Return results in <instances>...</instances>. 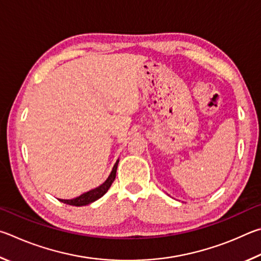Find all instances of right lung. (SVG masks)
<instances>
[{
  "mask_svg": "<svg viewBox=\"0 0 261 261\" xmlns=\"http://www.w3.org/2000/svg\"><path fill=\"white\" fill-rule=\"evenodd\" d=\"M118 163H119V159L116 162V164H114V166L112 168L111 173H110L108 179L105 180L100 186L96 187L95 189H91L89 191H87V193L80 195L79 197H75V198H72V199H59V200H61L62 203L73 205V206H85V205H88L90 203L95 202V200H97L98 198L102 197V196L105 193H107L110 187H111L112 182L114 181V179H116Z\"/></svg>",
  "mask_w": 261,
  "mask_h": 261,
  "instance_id": "1",
  "label": "right lung"
}]
</instances>
